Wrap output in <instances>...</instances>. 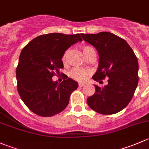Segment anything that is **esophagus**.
I'll return each mask as SVG.
<instances>
[{
  "label": "esophagus",
  "mask_w": 149,
  "mask_h": 149,
  "mask_svg": "<svg viewBox=\"0 0 149 149\" xmlns=\"http://www.w3.org/2000/svg\"><path fill=\"white\" fill-rule=\"evenodd\" d=\"M85 85V83H79V87H84Z\"/></svg>",
  "instance_id": "1"
}]
</instances>
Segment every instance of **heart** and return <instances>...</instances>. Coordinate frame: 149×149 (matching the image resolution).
I'll list each match as a JSON object with an SVG mask.
<instances>
[{"label": "heart", "instance_id": "obj_1", "mask_svg": "<svg viewBox=\"0 0 149 149\" xmlns=\"http://www.w3.org/2000/svg\"><path fill=\"white\" fill-rule=\"evenodd\" d=\"M83 54H85V56L87 57L88 55H90L92 52H94V49L92 47L89 45H83L81 47ZM69 51L67 50L64 53L63 56H62V62L64 64H65L67 62V56H68ZM90 74V71L89 70H85V69L82 68H75L74 70H72V72H70V76L72 79H75V80L78 81V82H84L87 79V77Z\"/></svg>", "mask_w": 149, "mask_h": 149}]
</instances>
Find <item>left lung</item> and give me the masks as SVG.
Segmentation results:
<instances>
[{"label": "left lung", "mask_w": 149, "mask_h": 149, "mask_svg": "<svg viewBox=\"0 0 149 149\" xmlns=\"http://www.w3.org/2000/svg\"><path fill=\"white\" fill-rule=\"evenodd\" d=\"M99 54V64L93 79L108 77L103 87L95 85V93L87 98L90 108L100 114L111 115L124 109L131 100L139 82V63L128 43L110 32L81 33Z\"/></svg>", "instance_id": "1"}]
</instances>
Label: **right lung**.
<instances>
[{
    "label": "right lung",
    "instance_id": "obj_1",
    "mask_svg": "<svg viewBox=\"0 0 149 149\" xmlns=\"http://www.w3.org/2000/svg\"><path fill=\"white\" fill-rule=\"evenodd\" d=\"M82 41L79 33H51L37 36L22 49L16 68L17 88L25 105L35 114L51 117L67 108L78 83L67 77L59 83L52 77L64 67L62 58L66 50Z\"/></svg>",
    "mask_w": 149,
    "mask_h": 149
}]
</instances>
